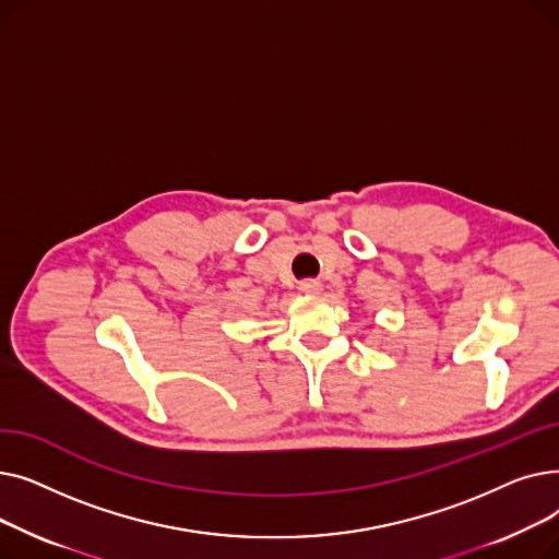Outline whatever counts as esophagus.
Returning a JSON list of instances; mask_svg holds the SVG:
<instances>
[{"label":"esophagus","instance_id":"obj_1","mask_svg":"<svg viewBox=\"0 0 559 559\" xmlns=\"http://www.w3.org/2000/svg\"><path fill=\"white\" fill-rule=\"evenodd\" d=\"M299 289L306 292V295H319L321 292V283L317 278H306L299 283Z\"/></svg>","mask_w":559,"mask_h":559}]
</instances>
